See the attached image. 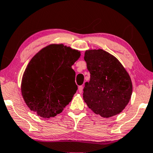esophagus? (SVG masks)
Masks as SVG:
<instances>
[{
  "instance_id": "34e87169",
  "label": "esophagus",
  "mask_w": 153,
  "mask_h": 153,
  "mask_svg": "<svg viewBox=\"0 0 153 153\" xmlns=\"http://www.w3.org/2000/svg\"><path fill=\"white\" fill-rule=\"evenodd\" d=\"M82 90H83V87L82 86H79V87H78V91H79V93H82Z\"/></svg>"
}]
</instances>
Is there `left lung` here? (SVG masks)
I'll list each match as a JSON object with an SVG mask.
<instances>
[{
  "instance_id": "left-lung-1",
  "label": "left lung",
  "mask_w": 153,
  "mask_h": 153,
  "mask_svg": "<svg viewBox=\"0 0 153 153\" xmlns=\"http://www.w3.org/2000/svg\"><path fill=\"white\" fill-rule=\"evenodd\" d=\"M90 73L83 99L96 114L109 118L119 114L128 104L132 80L117 57L102 49L85 51L84 57Z\"/></svg>"
}]
</instances>
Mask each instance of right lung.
<instances>
[{"label": "right lung", "instance_id": "right-lung-1", "mask_svg": "<svg viewBox=\"0 0 153 153\" xmlns=\"http://www.w3.org/2000/svg\"><path fill=\"white\" fill-rule=\"evenodd\" d=\"M80 51L53 44L39 51L23 73L21 94L27 106L48 119L61 113L77 90L72 68Z\"/></svg>", "mask_w": 153, "mask_h": 153}]
</instances>
